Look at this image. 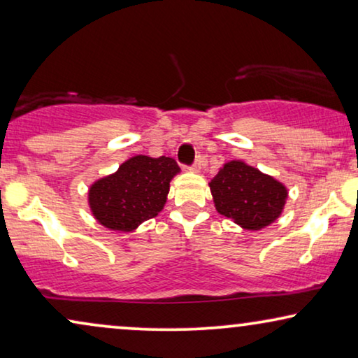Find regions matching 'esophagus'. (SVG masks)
<instances>
[{"label":"esophagus","instance_id":"34e87169","mask_svg":"<svg viewBox=\"0 0 358 358\" xmlns=\"http://www.w3.org/2000/svg\"><path fill=\"white\" fill-rule=\"evenodd\" d=\"M200 168H202V161H200V159H195L194 163L189 166V169H190V171H194V173H199Z\"/></svg>","mask_w":358,"mask_h":358}]
</instances>
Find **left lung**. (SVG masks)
<instances>
[{
  "mask_svg": "<svg viewBox=\"0 0 358 358\" xmlns=\"http://www.w3.org/2000/svg\"><path fill=\"white\" fill-rule=\"evenodd\" d=\"M218 213L244 229L257 231L280 217L287 189L271 176L243 161H229L210 182Z\"/></svg>",
  "mask_w": 358,
  "mask_h": 358,
  "instance_id": "1",
  "label": "left lung"
}]
</instances>
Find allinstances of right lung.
Instances as JSON below:
<instances>
[{
  "mask_svg": "<svg viewBox=\"0 0 358 358\" xmlns=\"http://www.w3.org/2000/svg\"><path fill=\"white\" fill-rule=\"evenodd\" d=\"M178 173V163L168 156H134L117 173L91 185L92 215L106 228L129 233L163 210L169 182Z\"/></svg>",
  "mask_w": 358,
  "mask_h": 358,
  "instance_id": "right-lung-1",
  "label": "right lung"
}]
</instances>
